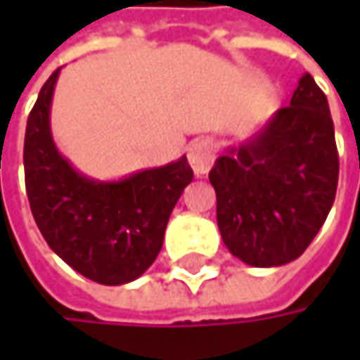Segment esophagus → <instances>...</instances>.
Wrapping results in <instances>:
<instances>
[{
    "label": "esophagus",
    "instance_id": "34e87169",
    "mask_svg": "<svg viewBox=\"0 0 360 360\" xmlns=\"http://www.w3.org/2000/svg\"><path fill=\"white\" fill-rule=\"evenodd\" d=\"M188 162H190V168L194 170L196 176H204V174L212 168V164H214V148H212V142L206 140V138L192 142L190 148H188Z\"/></svg>",
    "mask_w": 360,
    "mask_h": 360
}]
</instances>
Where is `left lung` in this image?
Returning a JSON list of instances; mask_svg holds the SVG:
<instances>
[{
  "mask_svg": "<svg viewBox=\"0 0 360 360\" xmlns=\"http://www.w3.org/2000/svg\"><path fill=\"white\" fill-rule=\"evenodd\" d=\"M208 178L222 240L242 262L283 266L307 250L339 182L335 126L311 74L298 79L290 105L216 158Z\"/></svg>",
  "mask_w": 360,
  "mask_h": 360,
  "instance_id": "obj_1",
  "label": "left lung"
}]
</instances>
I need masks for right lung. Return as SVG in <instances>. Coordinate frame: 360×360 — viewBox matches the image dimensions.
<instances>
[{
    "mask_svg": "<svg viewBox=\"0 0 360 360\" xmlns=\"http://www.w3.org/2000/svg\"><path fill=\"white\" fill-rule=\"evenodd\" d=\"M56 70L30 112L23 168L35 224L49 248L82 276L118 286L142 276L156 260L168 218L192 182L186 156L122 180L79 174L53 142L49 112Z\"/></svg>",
    "mask_w": 360,
    "mask_h": 360,
    "instance_id": "right-lung-1",
    "label": "right lung"
}]
</instances>
